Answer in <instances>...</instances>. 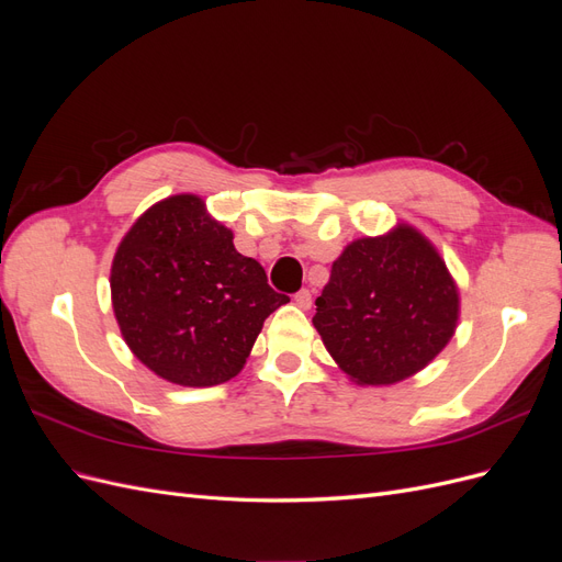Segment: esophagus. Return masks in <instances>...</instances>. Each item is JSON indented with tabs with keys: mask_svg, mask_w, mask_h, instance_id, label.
<instances>
[{
	"mask_svg": "<svg viewBox=\"0 0 562 562\" xmlns=\"http://www.w3.org/2000/svg\"><path fill=\"white\" fill-rule=\"evenodd\" d=\"M293 300H295V304H297L300 310H310L312 307V293L307 291V288H302L300 293H295Z\"/></svg>",
	"mask_w": 562,
	"mask_h": 562,
	"instance_id": "esophagus-1",
	"label": "esophagus"
}]
</instances>
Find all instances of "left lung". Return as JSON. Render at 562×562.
<instances>
[{"label": "left lung", "mask_w": 562, "mask_h": 562, "mask_svg": "<svg viewBox=\"0 0 562 562\" xmlns=\"http://www.w3.org/2000/svg\"><path fill=\"white\" fill-rule=\"evenodd\" d=\"M459 291L413 225L351 241L316 297L314 328L349 380L386 386L427 368L452 339Z\"/></svg>", "instance_id": "8db88e82"}]
</instances>
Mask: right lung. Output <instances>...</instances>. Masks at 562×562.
<instances>
[{"mask_svg": "<svg viewBox=\"0 0 562 562\" xmlns=\"http://www.w3.org/2000/svg\"><path fill=\"white\" fill-rule=\"evenodd\" d=\"M196 194L149 206L119 244L110 291L135 359L180 386H215L246 366L265 318L288 302Z\"/></svg>", "mask_w": 562, "mask_h": 562, "instance_id": "right-lung-1", "label": "right lung"}]
</instances>
